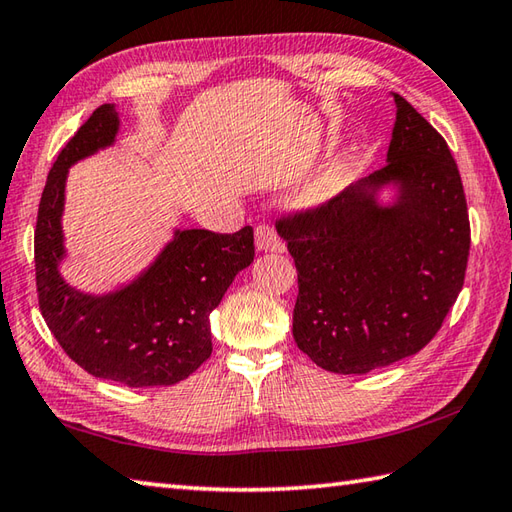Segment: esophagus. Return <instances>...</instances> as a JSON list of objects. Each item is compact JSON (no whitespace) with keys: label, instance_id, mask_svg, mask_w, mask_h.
<instances>
[{"label":"esophagus","instance_id":"esophagus-1","mask_svg":"<svg viewBox=\"0 0 512 512\" xmlns=\"http://www.w3.org/2000/svg\"><path fill=\"white\" fill-rule=\"evenodd\" d=\"M255 246H257V250H277V253L279 250H284V244H281V239L275 233V228L268 224H259L255 228Z\"/></svg>","mask_w":512,"mask_h":512}]
</instances>
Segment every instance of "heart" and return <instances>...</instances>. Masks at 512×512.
<instances>
[{"label":"heart","instance_id":"obj_1","mask_svg":"<svg viewBox=\"0 0 512 512\" xmlns=\"http://www.w3.org/2000/svg\"><path fill=\"white\" fill-rule=\"evenodd\" d=\"M356 151H358L356 145L341 151V154L336 156L330 162V165L325 167L319 173V176L312 180V184L306 189V193H303V202H306L308 206L328 204L334 198V195L343 189L347 176H350L352 162L356 158Z\"/></svg>","mask_w":512,"mask_h":512}]
</instances>
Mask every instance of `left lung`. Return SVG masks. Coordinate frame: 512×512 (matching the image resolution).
<instances>
[{"label": "left lung", "instance_id": "obj_1", "mask_svg": "<svg viewBox=\"0 0 512 512\" xmlns=\"http://www.w3.org/2000/svg\"><path fill=\"white\" fill-rule=\"evenodd\" d=\"M394 103L387 165L277 222L299 279L292 336L334 374H367L420 352L469 262V211L447 140L400 94ZM385 186L397 195L380 205Z\"/></svg>", "mask_w": 512, "mask_h": 512}]
</instances>
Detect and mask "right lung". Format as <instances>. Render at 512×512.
<instances>
[{
    "label": "right lung",
    "mask_w": 512,
    "mask_h": 512,
    "mask_svg": "<svg viewBox=\"0 0 512 512\" xmlns=\"http://www.w3.org/2000/svg\"><path fill=\"white\" fill-rule=\"evenodd\" d=\"M118 125L116 107L101 105L48 173L35 228L39 308L63 352L88 374L127 387L176 385L213 352L209 314L239 270L253 262V228L233 235L178 228L154 264L107 295L65 284L59 264L65 257L61 215L68 169L114 145Z\"/></svg>",
    "instance_id": "obj_1"
}]
</instances>
